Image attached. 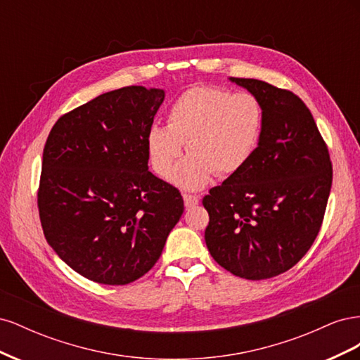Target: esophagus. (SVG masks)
I'll return each mask as SVG.
<instances>
[{"label": "esophagus", "mask_w": 360, "mask_h": 360, "mask_svg": "<svg viewBox=\"0 0 360 360\" xmlns=\"http://www.w3.org/2000/svg\"><path fill=\"white\" fill-rule=\"evenodd\" d=\"M183 200H184V205H186V209H192V207H195L200 202L197 195H191V193H183Z\"/></svg>", "instance_id": "34e87169"}]
</instances>
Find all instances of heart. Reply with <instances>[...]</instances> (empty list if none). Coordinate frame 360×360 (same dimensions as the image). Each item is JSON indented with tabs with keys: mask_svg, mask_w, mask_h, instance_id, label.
I'll use <instances>...</instances> for the list:
<instances>
[{
	"mask_svg": "<svg viewBox=\"0 0 360 360\" xmlns=\"http://www.w3.org/2000/svg\"><path fill=\"white\" fill-rule=\"evenodd\" d=\"M261 129L263 110L255 96L197 86L172 103L168 124L148 129L151 165L160 177H168L189 141L191 153L174 169L171 180L184 189H201L216 171L226 176L246 165Z\"/></svg>",
	"mask_w": 360,
	"mask_h": 360,
	"instance_id": "1",
	"label": "heart"
}]
</instances>
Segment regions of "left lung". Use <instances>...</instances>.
<instances>
[{
	"label": "left lung",
	"instance_id": "8db88e82",
	"mask_svg": "<svg viewBox=\"0 0 360 360\" xmlns=\"http://www.w3.org/2000/svg\"><path fill=\"white\" fill-rule=\"evenodd\" d=\"M263 110L258 147L245 167L202 198L205 245L219 266L269 279L297 264L317 238L332 188V160L308 106L290 90L231 78Z\"/></svg>",
	"mask_w": 360,
	"mask_h": 360
}]
</instances>
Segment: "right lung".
Listing matches in <instances>:
<instances>
[{"label": "right lung", "instance_id": "1", "mask_svg": "<svg viewBox=\"0 0 360 360\" xmlns=\"http://www.w3.org/2000/svg\"><path fill=\"white\" fill-rule=\"evenodd\" d=\"M163 97L141 85L103 93L61 115L43 148V233L64 263L97 284L146 275L183 214L179 189L147 165V132Z\"/></svg>", "mask_w": 360, "mask_h": 360}]
</instances>
